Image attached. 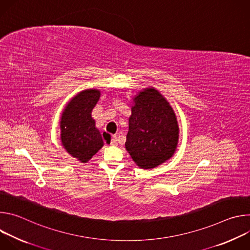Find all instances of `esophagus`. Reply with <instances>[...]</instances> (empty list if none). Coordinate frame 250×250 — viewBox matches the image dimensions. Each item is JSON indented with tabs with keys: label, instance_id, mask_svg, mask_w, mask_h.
Listing matches in <instances>:
<instances>
[{
	"label": "esophagus",
	"instance_id": "obj_1",
	"mask_svg": "<svg viewBox=\"0 0 250 250\" xmlns=\"http://www.w3.org/2000/svg\"><path fill=\"white\" fill-rule=\"evenodd\" d=\"M103 137H104V141L109 140V138L111 137V145H112V146H116V145H117V141H118V139H117V136H116V135H113V136H111L109 133L104 132V134H103Z\"/></svg>",
	"mask_w": 250,
	"mask_h": 250
}]
</instances>
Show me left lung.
<instances>
[{
	"label": "left lung",
	"instance_id": "1",
	"mask_svg": "<svg viewBox=\"0 0 250 250\" xmlns=\"http://www.w3.org/2000/svg\"><path fill=\"white\" fill-rule=\"evenodd\" d=\"M179 126L166 99L154 88L133 98L125 148L137 166L152 169L170 159L176 151Z\"/></svg>",
	"mask_w": 250,
	"mask_h": 250
}]
</instances>
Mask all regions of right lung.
<instances>
[{
  "label": "right lung",
  "mask_w": 250,
  "mask_h": 250,
  "mask_svg": "<svg viewBox=\"0 0 250 250\" xmlns=\"http://www.w3.org/2000/svg\"><path fill=\"white\" fill-rule=\"evenodd\" d=\"M101 92L88 89L67 104L61 116V142L66 151L82 163L88 162L104 146L102 134L92 118Z\"/></svg>",
  "instance_id": "obj_1"
}]
</instances>
